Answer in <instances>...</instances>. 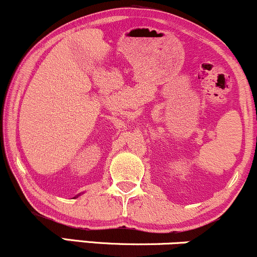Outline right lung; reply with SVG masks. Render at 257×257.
<instances>
[{"label":"right lung","instance_id":"1","mask_svg":"<svg viewBox=\"0 0 257 257\" xmlns=\"http://www.w3.org/2000/svg\"><path fill=\"white\" fill-rule=\"evenodd\" d=\"M78 196H79V194H78ZM78 196H76V197H78Z\"/></svg>","mask_w":257,"mask_h":257}]
</instances>
